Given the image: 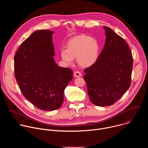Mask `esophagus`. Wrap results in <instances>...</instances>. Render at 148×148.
Returning a JSON list of instances; mask_svg holds the SVG:
<instances>
[{"instance_id": "34e87169", "label": "esophagus", "mask_w": 148, "mask_h": 148, "mask_svg": "<svg viewBox=\"0 0 148 148\" xmlns=\"http://www.w3.org/2000/svg\"><path fill=\"white\" fill-rule=\"evenodd\" d=\"M74 75L75 77H81L82 75V74H81V72H79L78 71H77L74 72Z\"/></svg>"}]
</instances>
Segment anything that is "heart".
<instances>
[{
    "label": "heart",
    "mask_w": 148,
    "mask_h": 148,
    "mask_svg": "<svg viewBox=\"0 0 148 148\" xmlns=\"http://www.w3.org/2000/svg\"><path fill=\"white\" fill-rule=\"evenodd\" d=\"M66 48V50H62L60 53L62 61L71 64L73 58H77L78 64L84 68L91 67L94 64L100 51L98 40L84 34L71 38L67 42Z\"/></svg>",
    "instance_id": "obj_1"
}]
</instances>
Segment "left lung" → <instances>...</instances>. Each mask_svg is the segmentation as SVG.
Returning a JSON list of instances; mask_svg holds the SVG:
<instances>
[{
	"mask_svg": "<svg viewBox=\"0 0 148 148\" xmlns=\"http://www.w3.org/2000/svg\"><path fill=\"white\" fill-rule=\"evenodd\" d=\"M104 47L97 61L84 70L90 101L105 107L119 100L130 87L133 58L128 44L111 29L103 26Z\"/></svg>",
	"mask_w": 148,
	"mask_h": 148,
	"instance_id": "1",
	"label": "left lung"
}]
</instances>
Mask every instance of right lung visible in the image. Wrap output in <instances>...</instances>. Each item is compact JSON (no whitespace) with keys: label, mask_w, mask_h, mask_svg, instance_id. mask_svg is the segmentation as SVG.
<instances>
[{"label":"right lung","mask_w":148,"mask_h":148,"mask_svg":"<svg viewBox=\"0 0 148 148\" xmlns=\"http://www.w3.org/2000/svg\"><path fill=\"white\" fill-rule=\"evenodd\" d=\"M49 30H37L25 40L14 58V75L25 97L43 111L58 109L64 92L73 79L70 69L58 66Z\"/></svg>","instance_id":"1"}]
</instances>
